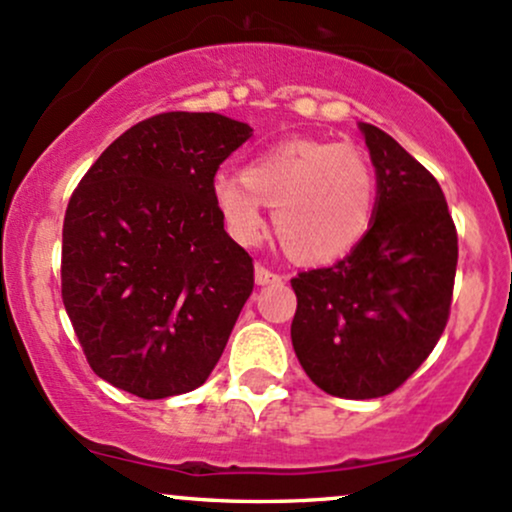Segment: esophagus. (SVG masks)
<instances>
[{"mask_svg": "<svg viewBox=\"0 0 512 512\" xmlns=\"http://www.w3.org/2000/svg\"><path fill=\"white\" fill-rule=\"evenodd\" d=\"M254 275H256V285H271V283H280V280H283V275L271 271V268H266V266H256Z\"/></svg>", "mask_w": 512, "mask_h": 512, "instance_id": "34e87169", "label": "esophagus"}]
</instances>
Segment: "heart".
Returning <instances> with one entry per match:
<instances>
[{
    "instance_id": "obj_1",
    "label": "heart",
    "mask_w": 512,
    "mask_h": 512,
    "mask_svg": "<svg viewBox=\"0 0 512 512\" xmlns=\"http://www.w3.org/2000/svg\"><path fill=\"white\" fill-rule=\"evenodd\" d=\"M212 203L234 239L261 237V203L273 205L280 244L300 261H331L370 229L375 176L363 154L326 140H287L258 154L241 176L212 181Z\"/></svg>"
}]
</instances>
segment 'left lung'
<instances>
[{"instance_id":"left-lung-1","label":"left lung","mask_w":512,"mask_h":512,"mask_svg":"<svg viewBox=\"0 0 512 512\" xmlns=\"http://www.w3.org/2000/svg\"><path fill=\"white\" fill-rule=\"evenodd\" d=\"M377 174L370 229L331 268L292 278V348L309 380L341 399L399 389L447 326L457 229L440 183L392 135L360 123Z\"/></svg>"}]
</instances>
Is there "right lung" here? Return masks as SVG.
Segmentation results:
<instances>
[{
  "instance_id": "add662e5",
  "label": "right lung",
  "mask_w": 512,
  "mask_h": 512,
  "mask_svg": "<svg viewBox=\"0 0 512 512\" xmlns=\"http://www.w3.org/2000/svg\"><path fill=\"white\" fill-rule=\"evenodd\" d=\"M220 113H159L111 142L62 225V302L91 370L140 399L210 377L254 290L212 181L251 137Z\"/></svg>"
}]
</instances>
